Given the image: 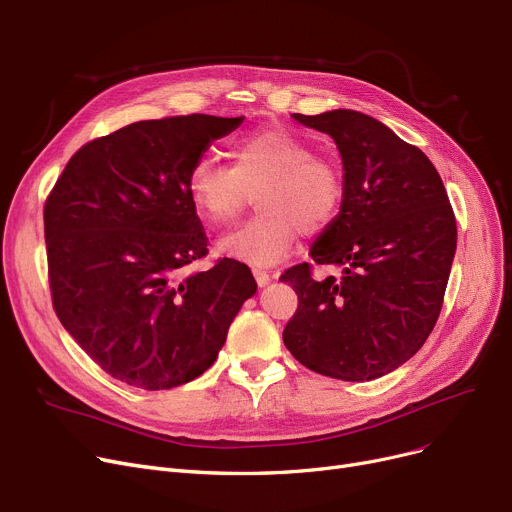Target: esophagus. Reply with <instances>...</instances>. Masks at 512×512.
Masks as SVG:
<instances>
[{"label":"esophagus","instance_id":"esophagus-1","mask_svg":"<svg viewBox=\"0 0 512 512\" xmlns=\"http://www.w3.org/2000/svg\"><path fill=\"white\" fill-rule=\"evenodd\" d=\"M253 276H255V282H257L259 286H265L267 282L272 280V276L267 274L265 270H261V267H253Z\"/></svg>","mask_w":512,"mask_h":512}]
</instances>
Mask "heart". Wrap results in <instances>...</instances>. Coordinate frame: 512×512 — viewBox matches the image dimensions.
I'll list each match as a JSON object with an SVG mask.
<instances>
[{
	"label": "heart",
	"instance_id": "obj_1",
	"mask_svg": "<svg viewBox=\"0 0 512 512\" xmlns=\"http://www.w3.org/2000/svg\"><path fill=\"white\" fill-rule=\"evenodd\" d=\"M230 157L232 166L201 155L186 176L193 207L213 228L232 224L257 193L261 213L220 240L222 253L272 265L292 251L301 232L317 236L340 215L344 176L301 134L255 130L232 145Z\"/></svg>",
	"mask_w": 512,
	"mask_h": 512
}]
</instances>
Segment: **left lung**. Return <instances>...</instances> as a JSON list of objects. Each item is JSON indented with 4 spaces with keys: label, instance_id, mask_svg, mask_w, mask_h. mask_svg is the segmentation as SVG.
<instances>
[{
    "label": "left lung",
    "instance_id": "obj_1",
    "mask_svg": "<svg viewBox=\"0 0 512 512\" xmlns=\"http://www.w3.org/2000/svg\"><path fill=\"white\" fill-rule=\"evenodd\" d=\"M294 120L336 141L344 203L311 257L280 280L299 297L284 344L307 369L344 382L382 378L409 361L442 311L456 220L427 155L371 116L334 110Z\"/></svg>",
    "mask_w": 512,
    "mask_h": 512
}]
</instances>
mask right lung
<instances>
[{
  "label": "right lung",
  "mask_w": 512,
  "mask_h": 512,
  "mask_svg": "<svg viewBox=\"0 0 512 512\" xmlns=\"http://www.w3.org/2000/svg\"><path fill=\"white\" fill-rule=\"evenodd\" d=\"M240 122L191 114L128 124L80 147L45 199L53 311L128 386L168 390L199 378L257 290L236 259L188 272L209 253L188 170Z\"/></svg>",
  "instance_id": "add662e5"
}]
</instances>
